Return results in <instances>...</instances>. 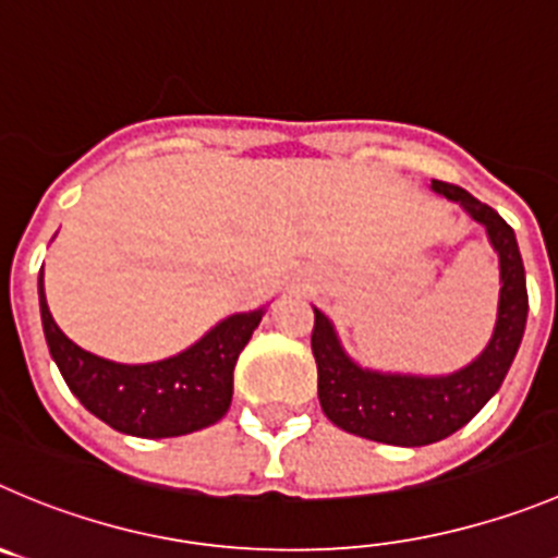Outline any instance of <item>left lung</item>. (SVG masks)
Segmentation results:
<instances>
[{
	"label": "left lung",
	"instance_id": "left-lung-1",
	"mask_svg": "<svg viewBox=\"0 0 558 558\" xmlns=\"http://www.w3.org/2000/svg\"><path fill=\"white\" fill-rule=\"evenodd\" d=\"M432 192L460 203L471 220L484 226L498 255L496 327L482 352L451 374H402L361 366L343 350L330 316L314 308V350L319 368V402L327 418L350 435L388 446H429L454 435L496 397L520 350L529 316L525 269L518 239L496 208L476 201L462 186L432 181Z\"/></svg>",
	"mask_w": 558,
	"mask_h": 558
}]
</instances>
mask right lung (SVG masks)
Instances as JSON below:
<instances>
[{"instance_id":"right-lung-1","label":"right lung","mask_w":558,"mask_h":558,"mask_svg":"<svg viewBox=\"0 0 558 558\" xmlns=\"http://www.w3.org/2000/svg\"><path fill=\"white\" fill-rule=\"evenodd\" d=\"M44 336L62 379L96 418L134 437H179L217 424L231 408L233 366L267 305L217 322L192 347L154 363H114L57 327L38 275Z\"/></svg>"}]
</instances>
